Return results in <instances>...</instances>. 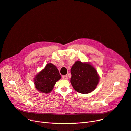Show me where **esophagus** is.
<instances>
[{
	"label": "esophagus",
	"instance_id": "1",
	"mask_svg": "<svg viewBox=\"0 0 131 131\" xmlns=\"http://www.w3.org/2000/svg\"><path fill=\"white\" fill-rule=\"evenodd\" d=\"M63 79H64V80H68V77L67 76V75H64V76H63Z\"/></svg>",
	"mask_w": 131,
	"mask_h": 131
}]
</instances>
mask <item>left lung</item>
Wrapping results in <instances>:
<instances>
[{
  "label": "left lung",
  "mask_w": 131,
  "mask_h": 131,
  "mask_svg": "<svg viewBox=\"0 0 131 131\" xmlns=\"http://www.w3.org/2000/svg\"><path fill=\"white\" fill-rule=\"evenodd\" d=\"M70 72L71 84L78 92L88 94L97 88L100 76L96 69L89 62L76 61L72 67Z\"/></svg>",
  "instance_id": "obj_1"
}]
</instances>
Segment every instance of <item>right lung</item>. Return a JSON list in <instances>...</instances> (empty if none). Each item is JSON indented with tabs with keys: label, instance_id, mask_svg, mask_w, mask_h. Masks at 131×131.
Wrapping results in <instances>:
<instances>
[{
	"label": "right lung",
	"instance_id": "right-lung-1",
	"mask_svg": "<svg viewBox=\"0 0 131 131\" xmlns=\"http://www.w3.org/2000/svg\"><path fill=\"white\" fill-rule=\"evenodd\" d=\"M61 78L57 67L52 63H48L34 78L35 88L43 93H50L57 81Z\"/></svg>",
	"mask_w": 131,
	"mask_h": 131
}]
</instances>
